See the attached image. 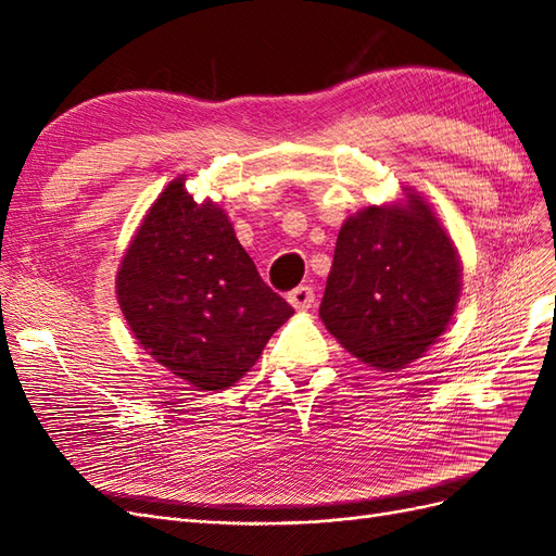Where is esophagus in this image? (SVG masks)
Here are the masks:
<instances>
[{
    "label": "esophagus",
    "mask_w": 556,
    "mask_h": 556,
    "mask_svg": "<svg viewBox=\"0 0 556 556\" xmlns=\"http://www.w3.org/2000/svg\"><path fill=\"white\" fill-rule=\"evenodd\" d=\"M288 301H290V306L296 311H308L315 304V292H313V288H308V285H299L296 290H292L288 294Z\"/></svg>",
    "instance_id": "1"
}]
</instances>
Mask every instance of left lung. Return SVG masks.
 <instances>
[{
  "mask_svg": "<svg viewBox=\"0 0 556 556\" xmlns=\"http://www.w3.org/2000/svg\"><path fill=\"white\" fill-rule=\"evenodd\" d=\"M464 266L439 215L415 188L350 215L336 239L319 319L359 362L396 371L439 341L462 294Z\"/></svg>",
  "mask_w": 556,
  "mask_h": 556,
  "instance_id": "1",
  "label": "left lung"
}]
</instances>
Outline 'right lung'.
<instances>
[{
  "label": "right lung",
  "instance_id": "add662e5",
  "mask_svg": "<svg viewBox=\"0 0 556 556\" xmlns=\"http://www.w3.org/2000/svg\"><path fill=\"white\" fill-rule=\"evenodd\" d=\"M139 345L197 390L239 382L292 306L260 278L229 215L174 178L146 211L115 274Z\"/></svg>",
  "mask_w": 556,
  "mask_h": 556
}]
</instances>
